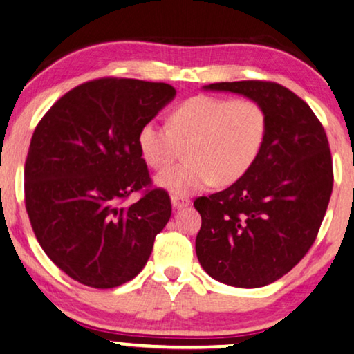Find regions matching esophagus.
I'll return each mask as SVG.
<instances>
[{"mask_svg":"<svg viewBox=\"0 0 354 354\" xmlns=\"http://www.w3.org/2000/svg\"><path fill=\"white\" fill-rule=\"evenodd\" d=\"M171 205L175 208H184V207H189L191 205V198L189 197H184V195H173L171 197Z\"/></svg>","mask_w":354,"mask_h":354,"instance_id":"1","label":"esophagus"}]
</instances>
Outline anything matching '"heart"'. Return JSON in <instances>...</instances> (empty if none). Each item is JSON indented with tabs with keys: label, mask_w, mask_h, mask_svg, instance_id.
Here are the masks:
<instances>
[{
	"label": "heart",
	"mask_w": 354,
	"mask_h": 354,
	"mask_svg": "<svg viewBox=\"0 0 354 354\" xmlns=\"http://www.w3.org/2000/svg\"><path fill=\"white\" fill-rule=\"evenodd\" d=\"M267 129V111L256 100L197 95L175 108L170 124L141 125L138 149L147 165L163 170L187 146V160L160 173L157 184L173 195H189L243 178L259 156Z\"/></svg>",
	"instance_id": "b5f03b06"
}]
</instances>
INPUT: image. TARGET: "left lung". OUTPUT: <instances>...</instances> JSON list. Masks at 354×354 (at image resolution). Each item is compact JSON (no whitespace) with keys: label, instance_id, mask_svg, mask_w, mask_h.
Segmentation results:
<instances>
[{"label":"left lung","instance_id":"obj_1","mask_svg":"<svg viewBox=\"0 0 354 354\" xmlns=\"http://www.w3.org/2000/svg\"><path fill=\"white\" fill-rule=\"evenodd\" d=\"M205 88L259 102L268 129L243 178L195 198L202 216L195 251L218 281L266 286L297 266L318 235L334 186L328 136L312 108L277 82H216Z\"/></svg>","mask_w":354,"mask_h":354}]
</instances>
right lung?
<instances>
[{
    "mask_svg": "<svg viewBox=\"0 0 354 354\" xmlns=\"http://www.w3.org/2000/svg\"><path fill=\"white\" fill-rule=\"evenodd\" d=\"M165 82L100 77L42 115L25 160V208L49 259L86 286H120L143 270L171 216L138 149L141 125L173 100ZM133 192L135 204L123 205Z\"/></svg>",
    "mask_w": 354,
    "mask_h": 354,
    "instance_id": "1",
    "label": "right lung"
}]
</instances>
